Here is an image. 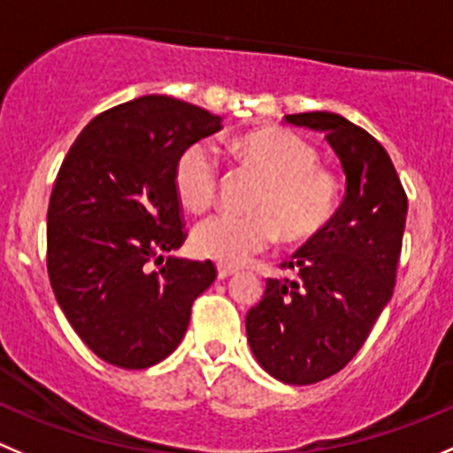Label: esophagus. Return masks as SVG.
<instances>
[{
  "mask_svg": "<svg viewBox=\"0 0 453 453\" xmlns=\"http://www.w3.org/2000/svg\"><path fill=\"white\" fill-rule=\"evenodd\" d=\"M238 273V269H234V266H226V265H218V278L219 280H226L231 278V275Z\"/></svg>",
  "mask_w": 453,
  "mask_h": 453,
  "instance_id": "obj_1",
  "label": "esophagus"
}]
</instances>
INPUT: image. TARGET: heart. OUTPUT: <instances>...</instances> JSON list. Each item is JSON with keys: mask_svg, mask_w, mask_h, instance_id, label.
Returning a JSON list of instances; mask_svg holds the SVG:
<instances>
[{"mask_svg": "<svg viewBox=\"0 0 453 453\" xmlns=\"http://www.w3.org/2000/svg\"><path fill=\"white\" fill-rule=\"evenodd\" d=\"M234 150L242 165L262 180L249 204L247 218L218 215L197 224L191 235L200 257L238 266L266 251L280 235L284 244H309L329 229L338 206V182L318 165L311 144L278 127H265L235 137ZM178 200L193 213L215 204L219 166L215 150L193 142L173 165Z\"/></svg>", "mask_w": 453, "mask_h": 453, "instance_id": "b5f03b06", "label": "heart"}]
</instances>
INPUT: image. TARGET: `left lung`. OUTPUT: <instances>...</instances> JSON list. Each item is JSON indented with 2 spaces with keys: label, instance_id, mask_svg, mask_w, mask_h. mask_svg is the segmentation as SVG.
I'll list each match as a JSON object with an SVG mask.
<instances>
[{
  "label": "left lung",
  "instance_id": "8db88e82",
  "mask_svg": "<svg viewBox=\"0 0 453 453\" xmlns=\"http://www.w3.org/2000/svg\"><path fill=\"white\" fill-rule=\"evenodd\" d=\"M325 133L347 175L329 229L282 266L294 278L266 280L247 313V338L260 367L287 385H313L360 351L391 300L403 249L407 193L380 142L342 115H284Z\"/></svg>",
  "mask_w": 453,
  "mask_h": 453
}]
</instances>
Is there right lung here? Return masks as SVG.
Returning <instances> with one entry per match:
<instances>
[{
	"instance_id": "obj_1",
	"label": "right lung",
	"mask_w": 453,
	"mask_h": 453,
	"mask_svg": "<svg viewBox=\"0 0 453 453\" xmlns=\"http://www.w3.org/2000/svg\"><path fill=\"white\" fill-rule=\"evenodd\" d=\"M222 118L144 95L86 124L49 202L46 266L58 304L104 363L146 369L175 351L218 271L169 256L187 240L173 165ZM158 266L152 269V265Z\"/></svg>"
}]
</instances>
